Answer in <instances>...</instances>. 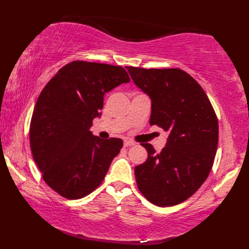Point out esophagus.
Segmentation results:
<instances>
[{
  "label": "esophagus",
  "mask_w": 249,
  "mask_h": 249,
  "mask_svg": "<svg viewBox=\"0 0 249 249\" xmlns=\"http://www.w3.org/2000/svg\"><path fill=\"white\" fill-rule=\"evenodd\" d=\"M124 147H129V146H134L135 143H134V142H132V141H124Z\"/></svg>",
  "instance_id": "obj_1"
}]
</instances>
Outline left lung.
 Wrapping results in <instances>:
<instances>
[{
	"label": "left lung",
	"instance_id": "left-lung-1",
	"mask_svg": "<svg viewBox=\"0 0 249 249\" xmlns=\"http://www.w3.org/2000/svg\"><path fill=\"white\" fill-rule=\"evenodd\" d=\"M134 84L151 99L150 124L169 132L157 154L143 144L148 157L135 166L139 190L161 207L186 201L200 188L214 163L218 120L205 91L180 69L126 67Z\"/></svg>",
	"mask_w": 249,
	"mask_h": 249
}]
</instances>
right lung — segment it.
Returning <instances> with one entry per match:
<instances>
[{"mask_svg":"<svg viewBox=\"0 0 249 249\" xmlns=\"http://www.w3.org/2000/svg\"><path fill=\"white\" fill-rule=\"evenodd\" d=\"M117 65L73 61L58 71L40 92L30 124L32 156L45 182L57 194L77 200L101 185L124 142L92 135L103 96L129 83Z\"/></svg>","mask_w":249,"mask_h":249,"instance_id":"add662e5","label":"right lung"}]
</instances>
